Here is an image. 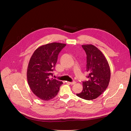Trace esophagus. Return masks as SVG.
<instances>
[{
	"instance_id": "1",
	"label": "esophagus",
	"mask_w": 131,
	"mask_h": 131,
	"mask_svg": "<svg viewBox=\"0 0 131 131\" xmlns=\"http://www.w3.org/2000/svg\"><path fill=\"white\" fill-rule=\"evenodd\" d=\"M69 83L70 84H71V85H72V84H74L76 83V81H72V82H69Z\"/></svg>"
}]
</instances>
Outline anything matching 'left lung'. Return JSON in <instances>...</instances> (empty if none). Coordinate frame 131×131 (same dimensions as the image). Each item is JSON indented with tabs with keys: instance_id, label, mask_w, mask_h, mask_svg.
<instances>
[{
	"instance_id": "8db88e82",
	"label": "left lung",
	"mask_w": 131,
	"mask_h": 131,
	"mask_svg": "<svg viewBox=\"0 0 131 131\" xmlns=\"http://www.w3.org/2000/svg\"><path fill=\"white\" fill-rule=\"evenodd\" d=\"M86 54V76L88 81L83 82V90L76 95L85 100L97 98L108 86L110 70L108 63L102 52L92 45H83Z\"/></svg>"
}]
</instances>
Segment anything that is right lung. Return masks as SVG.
Instances as JSON below:
<instances>
[{"label": "right lung", "mask_w": 131, "mask_h": 131, "mask_svg": "<svg viewBox=\"0 0 131 131\" xmlns=\"http://www.w3.org/2000/svg\"><path fill=\"white\" fill-rule=\"evenodd\" d=\"M66 44L54 42L37 49L30 59L27 77L32 92L43 101H49L57 95L62 81L51 78L53 76L58 55Z\"/></svg>", "instance_id": "obj_1"}]
</instances>
